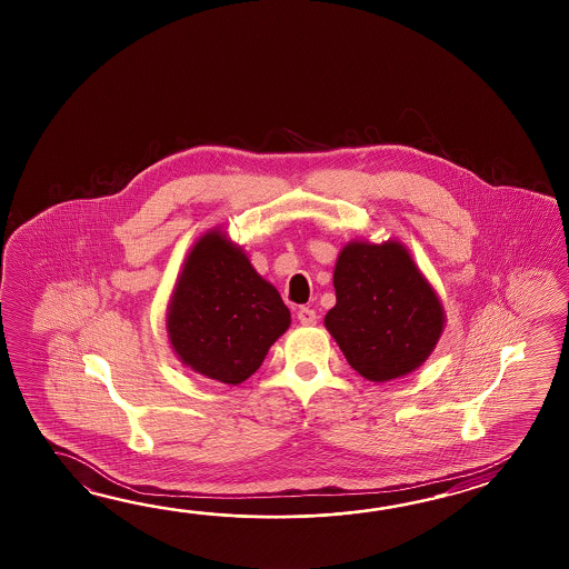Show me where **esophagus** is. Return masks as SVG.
Here are the masks:
<instances>
[{"label": "esophagus", "mask_w": 569, "mask_h": 569, "mask_svg": "<svg viewBox=\"0 0 569 569\" xmlns=\"http://www.w3.org/2000/svg\"><path fill=\"white\" fill-rule=\"evenodd\" d=\"M297 319L301 321L302 326H313V323H317V313H315L313 309H309V307H301L297 311Z\"/></svg>", "instance_id": "esophagus-1"}]
</instances>
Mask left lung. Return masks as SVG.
Here are the masks:
<instances>
[{
    "mask_svg": "<svg viewBox=\"0 0 569 569\" xmlns=\"http://www.w3.org/2000/svg\"><path fill=\"white\" fill-rule=\"evenodd\" d=\"M327 331L351 368L372 382L409 375L431 356L446 315L399 242H350L339 252Z\"/></svg>",
    "mask_w": 569,
    "mask_h": 569,
    "instance_id": "left-lung-1",
    "label": "left lung"
}]
</instances>
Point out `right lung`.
<instances>
[{"label": "right lung", "mask_w": 569, "mask_h": 569, "mask_svg": "<svg viewBox=\"0 0 569 569\" xmlns=\"http://www.w3.org/2000/svg\"><path fill=\"white\" fill-rule=\"evenodd\" d=\"M279 290L262 279L223 231H207L187 256L167 313L170 346L184 366L240 385L289 329Z\"/></svg>", "instance_id": "right-lung-1"}]
</instances>
